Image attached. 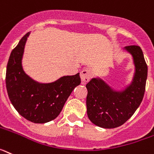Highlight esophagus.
<instances>
[{
	"mask_svg": "<svg viewBox=\"0 0 154 154\" xmlns=\"http://www.w3.org/2000/svg\"><path fill=\"white\" fill-rule=\"evenodd\" d=\"M92 76V71L90 70V68H83L80 73V77L82 79V83H86L90 81V78Z\"/></svg>",
	"mask_w": 154,
	"mask_h": 154,
	"instance_id": "1",
	"label": "esophagus"
}]
</instances>
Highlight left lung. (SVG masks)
I'll list each match as a JSON object with an SVG mask.
<instances>
[{
  "instance_id": "1",
  "label": "left lung",
  "mask_w": 154,
  "mask_h": 154,
  "mask_svg": "<svg viewBox=\"0 0 154 154\" xmlns=\"http://www.w3.org/2000/svg\"><path fill=\"white\" fill-rule=\"evenodd\" d=\"M125 48L132 55L136 67L133 80L125 90L115 91L100 79H92L86 84L88 118L101 128L122 125L133 115L144 97L148 69L143 51L136 45Z\"/></svg>"
}]
</instances>
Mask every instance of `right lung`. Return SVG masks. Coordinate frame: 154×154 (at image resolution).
<instances>
[{"mask_svg":"<svg viewBox=\"0 0 154 154\" xmlns=\"http://www.w3.org/2000/svg\"><path fill=\"white\" fill-rule=\"evenodd\" d=\"M27 32L11 51L6 70V87L11 103L23 118L46 123L57 118L72 92L81 83L79 73L63 76L51 83H39L25 73L22 58Z\"/></svg>","mask_w":154,"mask_h":154,"instance_id":"add662e5","label":"right lung"}]
</instances>
